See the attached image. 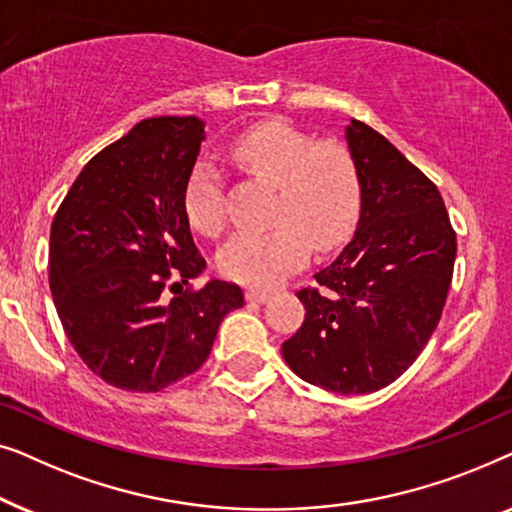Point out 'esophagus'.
<instances>
[{"label": "esophagus", "instance_id": "1", "mask_svg": "<svg viewBox=\"0 0 512 512\" xmlns=\"http://www.w3.org/2000/svg\"><path fill=\"white\" fill-rule=\"evenodd\" d=\"M272 291H265V289H249L247 291V300L249 303H265V300H270Z\"/></svg>", "mask_w": 512, "mask_h": 512}]
</instances>
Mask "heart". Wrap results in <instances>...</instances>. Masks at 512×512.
Segmentation results:
<instances>
[{"label": "heart", "mask_w": 512, "mask_h": 512, "mask_svg": "<svg viewBox=\"0 0 512 512\" xmlns=\"http://www.w3.org/2000/svg\"><path fill=\"white\" fill-rule=\"evenodd\" d=\"M228 156L249 177L275 186L270 223L261 233H237L219 254V270L249 286H270L305 265L310 251H333L354 233L361 212V174L340 142H317L284 121H263L228 144ZM188 223L207 237L226 228L223 181L200 160L186 181Z\"/></svg>", "instance_id": "obj_1"}]
</instances>
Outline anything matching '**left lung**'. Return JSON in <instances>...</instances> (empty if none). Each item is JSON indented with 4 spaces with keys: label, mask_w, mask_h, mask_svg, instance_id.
Returning a JSON list of instances; mask_svg holds the SVG:
<instances>
[{
    "label": "left lung",
    "mask_w": 512,
    "mask_h": 512,
    "mask_svg": "<svg viewBox=\"0 0 512 512\" xmlns=\"http://www.w3.org/2000/svg\"><path fill=\"white\" fill-rule=\"evenodd\" d=\"M361 174L352 242L296 296L303 326L282 345L289 368L333 394L387 387L422 352L452 284L457 233L438 186L387 137L347 125Z\"/></svg>",
    "instance_id": "obj_1"
}]
</instances>
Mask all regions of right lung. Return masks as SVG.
Masks as SVG:
<instances>
[{"instance_id":"add662e5","label":"right lung","mask_w":512,"mask_h":512,"mask_svg":"<svg viewBox=\"0 0 512 512\" xmlns=\"http://www.w3.org/2000/svg\"><path fill=\"white\" fill-rule=\"evenodd\" d=\"M202 139L195 116L146 118L83 167L53 219L55 310L111 387L151 394L193 375L223 317L244 305L221 279L184 289L207 265L184 209Z\"/></svg>"}]
</instances>
